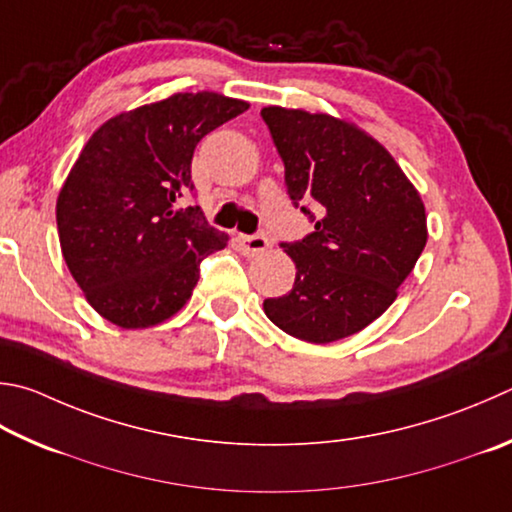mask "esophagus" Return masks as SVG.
<instances>
[{"instance_id": "esophagus-1", "label": "esophagus", "mask_w": 512, "mask_h": 512, "mask_svg": "<svg viewBox=\"0 0 512 512\" xmlns=\"http://www.w3.org/2000/svg\"><path fill=\"white\" fill-rule=\"evenodd\" d=\"M268 246H271V241H268L264 232H255V235L241 237V250H244V255L248 257L264 253V250H268Z\"/></svg>"}]
</instances>
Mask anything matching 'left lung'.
I'll return each mask as SVG.
<instances>
[{
    "label": "left lung",
    "instance_id": "8db88e82",
    "mask_svg": "<svg viewBox=\"0 0 512 512\" xmlns=\"http://www.w3.org/2000/svg\"><path fill=\"white\" fill-rule=\"evenodd\" d=\"M262 118L288 197L315 224L280 244L295 262V284L264 300V311L315 345L353 336L389 309L421 257L423 201L392 154L345 120L284 107H264Z\"/></svg>",
    "mask_w": 512,
    "mask_h": 512
}]
</instances>
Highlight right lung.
Instances as JSON below:
<instances>
[{
    "instance_id": "add662e5",
    "label": "right lung",
    "mask_w": 512,
    "mask_h": 512,
    "mask_svg": "<svg viewBox=\"0 0 512 512\" xmlns=\"http://www.w3.org/2000/svg\"><path fill=\"white\" fill-rule=\"evenodd\" d=\"M248 102L176 94L109 118L64 181L55 219L64 262L89 304L123 329L159 324L190 300L203 259L228 244L199 206L194 147Z\"/></svg>"
}]
</instances>
